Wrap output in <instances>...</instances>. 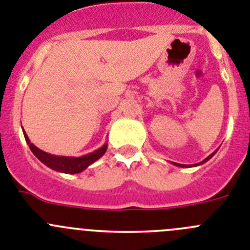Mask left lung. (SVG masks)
Here are the masks:
<instances>
[{
	"label": "left lung",
	"instance_id": "1",
	"mask_svg": "<svg viewBox=\"0 0 250 250\" xmlns=\"http://www.w3.org/2000/svg\"><path fill=\"white\" fill-rule=\"evenodd\" d=\"M215 152H216V150H215V151L213 152V154H211V155H209V156H208L207 159H204V160H203L202 163H198V164H195V165H200V164H203V163H205V161H208V160H209V159L211 158V156L214 155V154H215ZM174 164H175L176 167H188V165H183V164H176V163H174ZM195 165H191V167H195ZM189 167H190V165H189Z\"/></svg>",
	"mask_w": 250,
	"mask_h": 250
}]
</instances>
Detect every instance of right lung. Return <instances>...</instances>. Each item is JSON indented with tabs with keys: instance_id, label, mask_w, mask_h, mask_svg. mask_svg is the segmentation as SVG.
<instances>
[{
	"instance_id": "1",
	"label": "right lung",
	"mask_w": 250,
	"mask_h": 250,
	"mask_svg": "<svg viewBox=\"0 0 250 250\" xmlns=\"http://www.w3.org/2000/svg\"><path fill=\"white\" fill-rule=\"evenodd\" d=\"M25 135L26 143L30 146L31 151L34 152V155L39 159L41 163L48 167L50 169L56 170V171H60V173H65V174H77L81 173L83 170H85L86 167L91 165L92 163L100 159L101 156L105 154L106 149H107V144H104L100 149H98L96 151L90 152L87 155L79 156V158H72V156H57L52 155V154H48V152H45L43 150H40L39 147L35 146L30 141L28 136L26 135V132H23Z\"/></svg>"
}]
</instances>
